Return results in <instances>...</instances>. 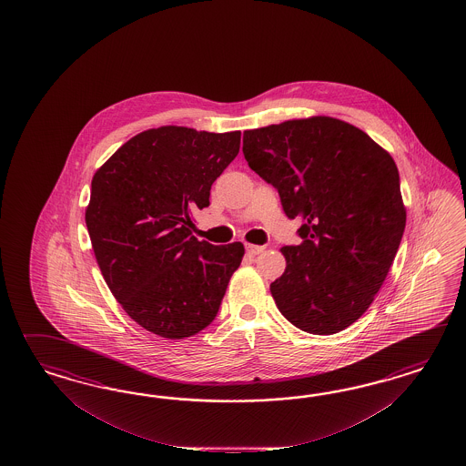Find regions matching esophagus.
Instances as JSON below:
<instances>
[{"instance_id":"1","label":"esophagus","mask_w":466,"mask_h":466,"mask_svg":"<svg viewBox=\"0 0 466 466\" xmlns=\"http://www.w3.org/2000/svg\"><path fill=\"white\" fill-rule=\"evenodd\" d=\"M267 248L265 246H256V244H246V251L249 254L263 253Z\"/></svg>"}]
</instances>
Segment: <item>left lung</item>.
<instances>
[{"label": "left lung", "instance_id": "8db88e82", "mask_svg": "<svg viewBox=\"0 0 466 466\" xmlns=\"http://www.w3.org/2000/svg\"><path fill=\"white\" fill-rule=\"evenodd\" d=\"M249 167L300 218L299 246L269 285L302 331L333 335L355 323L380 292L407 222L395 160L362 129L329 116L244 131Z\"/></svg>", "mask_w": 466, "mask_h": 466}]
</instances>
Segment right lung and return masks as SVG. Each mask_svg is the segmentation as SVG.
Segmentation results:
<instances>
[{
	"label": "right lung",
	"instance_id": "1",
	"mask_svg": "<svg viewBox=\"0 0 466 466\" xmlns=\"http://www.w3.org/2000/svg\"><path fill=\"white\" fill-rule=\"evenodd\" d=\"M240 131H141L92 177L85 222L102 277L127 316L162 339L212 323L244 246L193 236V212L239 154Z\"/></svg>",
	"mask_w": 466,
	"mask_h": 466
}]
</instances>
